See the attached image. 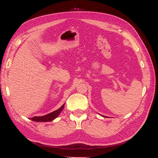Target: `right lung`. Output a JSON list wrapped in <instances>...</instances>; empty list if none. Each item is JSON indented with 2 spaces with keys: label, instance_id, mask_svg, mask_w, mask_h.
<instances>
[{
  "label": "right lung",
  "instance_id": "1",
  "mask_svg": "<svg viewBox=\"0 0 158 158\" xmlns=\"http://www.w3.org/2000/svg\"><path fill=\"white\" fill-rule=\"evenodd\" d=\"M64 105L63 106L55 111L52 112L51 113H49V114L42 116V117H32L30 119L34 121H37V122H47V121H51L53 119H55V118L57 117V116L60 114V113L62 112V110L64 108Z\"/></svg>",
  "mask_w": 158,
  "mask_h": 158
}]
</instances>
